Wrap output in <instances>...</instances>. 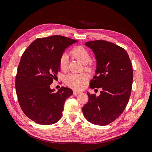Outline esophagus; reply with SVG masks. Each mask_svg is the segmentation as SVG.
I'll list each match as a JSON object with an SVG mask.
<instances>
[{
  "label": "esophagus",
  "instance_id": "34e87169",
  "mask_svg": "<svg viewBox=\"0 0 152 152\" xmlns=\"http://www.w3.org/2000/svg\"><path fill=\"white\" fill-rule=\"evenodd\" d=\"M80 94V92L76 91H73V94H74L75 96H77V95Z\"/></svg>",
  "mask_w": 152,
  "mask_h": 152
}]
</instances>
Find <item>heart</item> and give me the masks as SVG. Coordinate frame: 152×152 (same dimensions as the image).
Instances as JSON below:
<instances>
[{"instance_id": "obj_1", "label": "heart", "mask_w": 152, "mask_h": 152, "mask_svg": "<svg viewBox=\"0 0 152 152\" xmlns=\"http://www.w3.org/2000/svg\"><path fill=\"white\" fill-rule=\"evenodd\" d=\"M71 54L77 60L82 64H86L85 69L91 71L93 69V65L90 63L88 64L91 61V55L89 51L83 47H77L71 51ZM68 63V58L67 55L63 54L60 60V66L62 70L66 69ZM89 76L86 73H70L64 77V82L69 87L75 90H80L83 88L84 85L88 80Z\"/></svg>"}]
</instances>
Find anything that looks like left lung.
Here are the masks:
<instances>
[{
    "mask_svg": "<svg viewBox=\"0 0 152 152\" xmlns=\"http://www.w3.org/2000/svg\"><path fill=\"white\" fill-rule=\"evenodd\" d=\"M85 45L94 52L96 59V75L90 88L102 90L99 96L87 92L89 101L83 106V113L89 122L103 126L117 119L129 102L132 66L127 51L113 43L95 40Z\"/></svg>",
    "mask_w": 152,
    "mask_h": 152,
    "instance_id": "1",
    "label": "left lung"
}]
</instances>
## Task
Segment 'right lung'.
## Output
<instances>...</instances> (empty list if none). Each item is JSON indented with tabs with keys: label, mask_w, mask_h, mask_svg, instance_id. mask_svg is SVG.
Returning a JSON list of instances; mask_svg holds the SVG:
<instances>
[{
	"label": "right lung",
	"mask_w": 152,
	"mask_h": 152,
	"mask_svg": "<svg viewBox=\"0 0 152 152\" xmlns=\"http://www.w3.org/2000/svg\"><path fill=\"white\" fill-rule=\"evenodd\" d=\"M76 42L60 35L39 38L21 57L15 78L18 103L23 113L38 124L57 122L65 101L73 93L64 87L55 92L50 85L60 71V60L65 49Z\"/></svg>",
	"instance_id": "1"
}]
</instances>
